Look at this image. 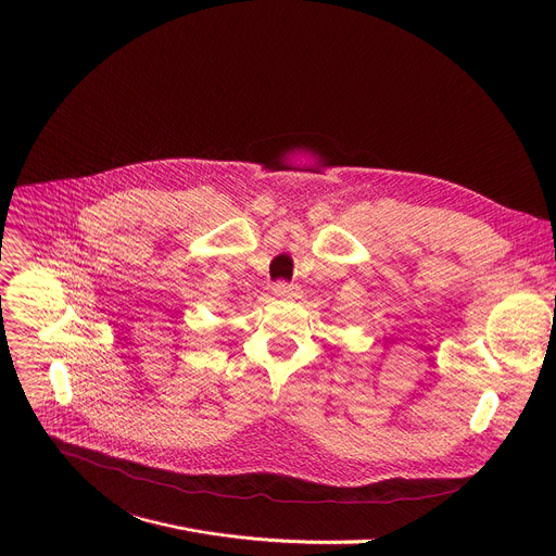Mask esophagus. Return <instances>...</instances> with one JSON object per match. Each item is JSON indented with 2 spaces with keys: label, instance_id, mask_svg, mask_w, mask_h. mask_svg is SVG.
<instances>
[{
  "label": "esophagus",
  "instance_id": "34e87169",
  "mask_svg": "<svg viewBox=\"0 0 556 556\" xmlns=\"http://www.w3.org/2000/svg\"><path fill=\"white\" fill-rule=\"evenodd\" d=\"M273 292H275V296H279V299H292V296H296V294H299V286H294V283H286V281H279V283H275Z\"/></svg>",
  "mask_w": 556,
  "mask_h": 556
}]
</instances>
